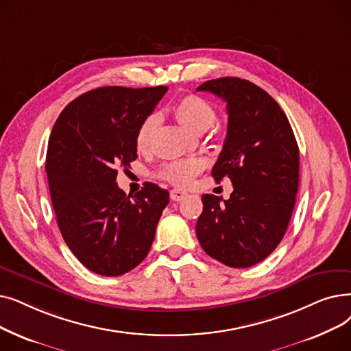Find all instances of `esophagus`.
<instances>
[{
	"mask_svg": "<svg viewBox=\"0 0 351 351\" xmlns=\"http://www.w3.org/2000/svg\"><path fill=\"white\" fill-rule=\"evenodd\" d=\"M188 193L185 192V191H182V189H172L171 191V197H172V201H182L184 199V197L186 196Z\"/></svg>",
	"mask_w": 351,
	"mask_h": 351,
	"instance_id": "obj_1",
	"label": "esophagus"
}]
</instances>
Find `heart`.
Here are the masks:
<instances>
[{
	"label": "heart",
	"instance_id": "obj_1",
	"mask_svg": "<svg viewBox=\"0 0 351 351\" xmlns=\"http://www.w3.org/2000/svg\"><path fill=\"white\" fill-rule=\"evenodd\" d=\"M173 113L180 123L186 126L193 133L206 132L217 120V112L213 109V106L204 97L196 95H188L185 97H182L173 106ZM156 126V114H150L142 121L138 133H136V147L139 150L147 149L152 134H154ZM202 167L204 163L196 159L176 160L166 165L160 171V176L178 185H188L189 182L202 171Z\"/></svg>",
	"mask_w": 351,
	"mask_h": 351
}]
</instances>
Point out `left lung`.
Here are the masks:
<instances>
[{"label":"left lung","instance_id":"1","mask_svg":"<svg viewBox=\"0 0 351 351\" xmlns=\"http://www.w3.org/2000/svg\"><path fill=\"white\" fill-rule=\"evenodd\" d=\"M226 101L228 130L212 167L230 178L228 201L202 195L196 237L204 251L232 268H248L278 247L298 191L300 150L291 125L265 90L238 77L208 80L196 88Z\"/></svg>","mask_w":351,"mask_h":351}]
</instances>
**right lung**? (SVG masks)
I'll list each match as a JSON object with an SVG mask.
<instances>
[{
	"label": "right lung",
	"instance_id": "right-lung-1",
	"mask_svg": "<svg viewBox=\"0 0 351 351\" xmlns=\"http://www.w3.org/2000/svg\"><path fill=\"white\" fill-rule=\"evenodd\" d=\"M166 86H108L74 99L50 134L45 172L67 247L90 271L117 277L150 251L169 192L146 184L134 196L117 184V167L138 155L136 133Z\"/></svg>",
	"mask_w": 351,
	"mask_h": 351
}]
</instances>
